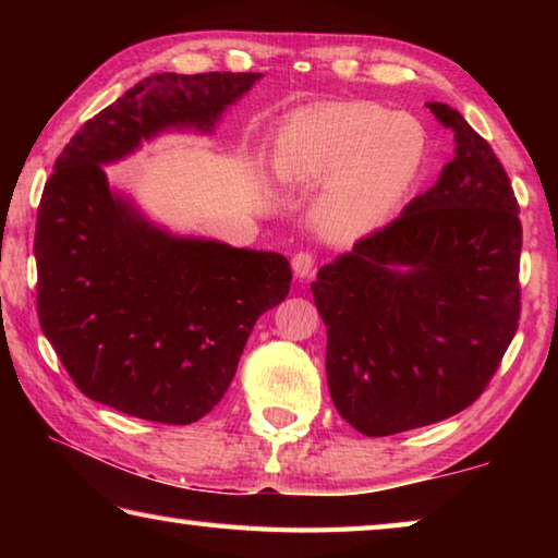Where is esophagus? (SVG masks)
Instances as JSON below:
<instances>
[{"mask_svg":"<svg viewBox=\"0 0 558 558\" xmlns=\"http://www.w3.org/2000/svg\"><path fill=\"white\" fill-rule=\"evenodd\" d=\"M315 263H317V258L313 256V253L300 251L292 256V270H295L298 278H310L315 272Z\"/></svg>","mask_w":558,"mask_h":558,"instance_id":"1","label":"esophagus"}]
</instances>
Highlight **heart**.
I'll return each instance as SVG.
<instances>
[{
    "mask_svg": "<svg viewBox=\"0 0 558 558\" xmlns=\"http://www.w3.org/2000/svg\"><path fill=\"white\" fill-rule=\"evenodd\" d=\"M428 155L426 130L369 100L319 102L292 116L272 145V172L288 186L319 182L313 221L329 239H364L391 219Z\"/></svg>",
    "mask_w": 558,
    "mask_h": 558,
    "instance_id": "heart-1",
    "label": "heart"
}]
</instances>
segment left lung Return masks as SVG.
I'll use <instances>...</instances> for the list:
<instances>
[{
  "mask_svg": "<svg viewBox=\"0 0 558 558\" xmlns=\"http://www.w3.org/2000/svg\"><path fill=\"white\" fill-rule=\"evenodd\" d=\"M426 106L456 132V157L399 219L313 282L329 393L369 438L468 409L517 332L522 223L512 184L456 108Z\"/></svg>",
  "mask_w": 558,
  "mask_h": 558,
  "instance_id": "1",
  "label": "left lung"
}]
</instances>
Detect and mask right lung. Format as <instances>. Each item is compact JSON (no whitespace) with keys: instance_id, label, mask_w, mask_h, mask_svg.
<instances>
[{"instance_id":"right-lung-1","label":"right lung","mask_w":558,"mask_h":558,"mask_svg":"<svg viewBox=\"0 0 558 558\" xmlns=\"http://www.w3.org/2000/svg\"><path fill=\"white\" fill-rule=\"evenodd\" d=\"M260 78L155 73L56 159L36 216L39 323L88 399L155 423L199 421L223 399L256 319L290 292L286 256L172 233L106 174L162 132H214Z\"/></svg>"}]
</instances>
